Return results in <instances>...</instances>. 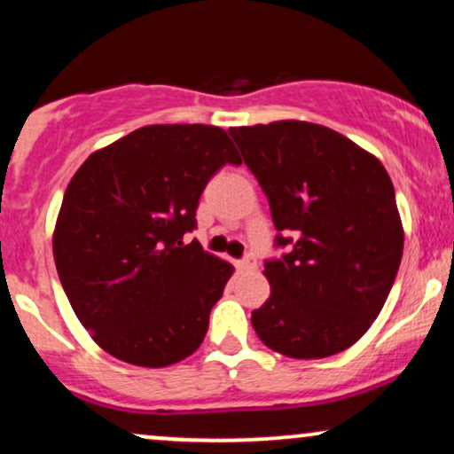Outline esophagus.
I'll list each match as a JSON object with an SVG mask.
<instances>
[{
  "label": "esophagus",
  "mask_w": 454,
  "mask_h": 454,
  "mask_svg": "<svg viewBox=\"0 0 454 454\" xmlns=\"http://www.w3.org/2000/svg\"><path fill=\"white\" fill-rule=\"evenodd\" d=\"M256 267H258V260H256V256H252V254H247V256L239 262V269L241 270H254Z\"/></svg>",
  "instance_id": "34e87169"
}]
</instances>
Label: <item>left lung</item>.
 Masks as SVG:
<instances>
[{
	"mask_svg": "<svg viewBox=\"0 0 454 454\" xmlns=\"http://www.w3.org/2000/svg\"><path fill=\"white\" fill-rule=\"evenodd\" d=\"M270 207L281 258L264 260L270 296L252 311L264 346L325 358L356 343L382 311L403 254L393 181L380 160L307 121L231 128Z\"/></svg>",
	"mask_w": 454,
	"mask_h": 454,
	"instance_id": "8db88e82",
	"label": "left lung"
}]
</instances>
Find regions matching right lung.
Here are the masks:
<instances>
[{
    "mask_svg": "<svg viewBox=\"0 0 454 454\" xmlns=\"http://www.w3.org/2000/svg\"><path fill=\"white\" fill-rule=\"evenodd\" d=\"M241 164L215 126H147L85 160L53 237L64 293L93 341L119 361L166 367L194 354L232 267L184 237L202 190Z\"/></svg>",
    "mask_w": 454,
    "mask_h": 454,
    "instance_id": "1",
    "label": "right lung"
}]
</instances>
